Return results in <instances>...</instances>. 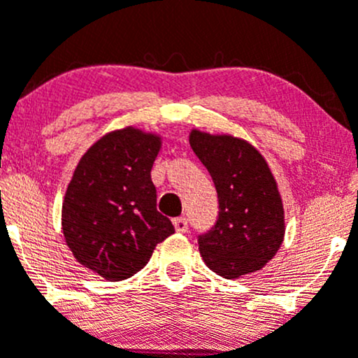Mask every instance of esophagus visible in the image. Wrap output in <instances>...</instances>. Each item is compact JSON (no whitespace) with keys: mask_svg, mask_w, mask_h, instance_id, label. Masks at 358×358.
Listing matches in <instances>:
<instances>
[{"mask_svg":"<svg viewBox=\"0 0 358 358\" xmlns=\"http://www.w3.org/2000/svg\"><path fill=\"white\" fill-rule=\"evenodd\" d=\"M173 225H175L176 232H187V229H189V222H187L185 217H178L173 220Z\"/></svg>","mask_w":358,"mask_h":358,"instance_id":"34e87169","label":"esophagus"}]
</instances>
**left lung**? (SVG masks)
<instances>
[{
    "label": "left lung",
    "mask_w": 358,
    "mask_h": 358,
    "mask_svg": "<svg viewBox=\"0 0 358 358\" xmlns=\"http://www.w3.org/2000/svg\"><path fill=\"white\" fill-rule=\"evenodd\" d=\"M190 147L210 173L218 196V217L197 236L211 271L224 278L262 269L285 236L283 204L262 155L246 141L192 131Z\"/></svg>",
    "instance_id": "1"
}]
</instances>
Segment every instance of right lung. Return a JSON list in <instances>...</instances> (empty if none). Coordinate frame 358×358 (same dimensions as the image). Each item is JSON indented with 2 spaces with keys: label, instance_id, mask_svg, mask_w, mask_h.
I'll list each match as a JSON object with an SVG mask.
<instances>
[{
  "label": "right lung",
  "instance_id": "add662e5",
  "mask_svg": "<svg viewBox=\"0 0 358 358\" xmlns=\"http://www.w3.org/2000/svg\"><path fill=\"white\" fill-rule=\"evenodd\" d=\"M161 138L134 127L96 141L76 166L62 203V232L73 255L110 282L147 266L175 232L157 211L150 171Z\"/></svg>",
  "mask_w": 358,
  "mask_h": 358
}]
</instances>
